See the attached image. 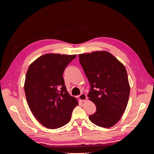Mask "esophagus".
<instances>
[{
  "mask_svg": "<svg viewBox=\"0 0 154 154\" xmlns=\"http://www.w3.org/2000/svg\"><path fill=\"white\" fill-rule=\"evenodd\" d=\"M79 99H80L81 101H85L87 100V95L85 94H84V93H82V94L80 95H79L78 96Z\"/></svg>",
  "mask_w": 154,
  "mask_h": 154,
  "instance_id": "obj_1",
  "label": "esophagus"
}]
</instances>
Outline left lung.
I'll return each mask as SVG.
<instances>
[{
	"label": "left lung",
	"instance_id": "8db88e82",
	"mask_svg": "<svg viewBox=\"0 0 154 154\" xmlns=\"http://www.w3.org/2000/svg\"><path fill=\"white\" fill-rule=\"evenodd\" d=\"M79 61L90 83L88 97L96 106L89 116L97 126L109 128L117 123L127 106L130 85L125 66L107 51L79 54Z\"/></svg>",
	"mask_w": 154,
	"mask_h": 154
}]
</instances>
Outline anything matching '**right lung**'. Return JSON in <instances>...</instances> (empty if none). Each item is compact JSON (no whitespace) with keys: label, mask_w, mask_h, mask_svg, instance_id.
<instances>
[{"label":"right lung","mask_w":154,"mask_h":154,"mask_svg":"<svg viewBox=\"0 0 154 154\" xmlns=\"http://www.w3.org/2000/svg\"><path fill=\"white\" fill-rule=\"evenodd\" d=\"M76 55L45 54L32 62L27 70L24 91L27 104L36 119L49 129L69 123L78 105L66 90L65 69Z\"/></svg>","instance_id":"add662e5"}]
</instances>
